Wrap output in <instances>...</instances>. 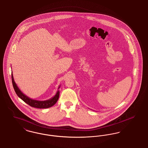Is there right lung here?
I'll return each mask as SVG.
<instances>
[{"mask_svg": "<svg viewBox=\"0 0 148 148\" xmlns=\"http://www.w3.org/2000/svg\"><path fill=\"white\" fill-rule=\"evenodd\" d=\"M12 84H13V86L14 89V91L16 92V94L18 95V96L24 102H25L26 103L32 107L36 108H38V109H47L49 108L52 106H53L55 103L58 101L59 96H60V91L58 90L57 92L56 93L55 96L52 97L51 99L45 100V101H38L36 100L32 99L24 95L19 88V87L17 86L13 78V75L12 72ZM60 87V86L58 87V89H59Z\"/></svg>", "mask_w": 148, "mask_h": 148, "instance_id": "right-lung-1", "label": "right lung"}]
</instances>
